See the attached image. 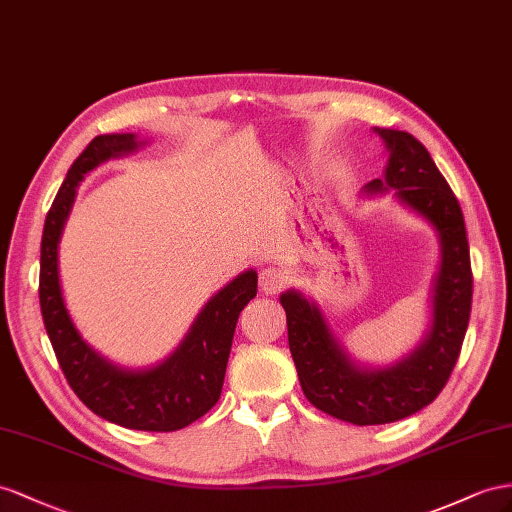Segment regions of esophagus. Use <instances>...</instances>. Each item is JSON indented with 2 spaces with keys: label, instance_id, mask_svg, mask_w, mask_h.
Returning a JSON list of instances; mask_svg holds the SVG:
<instances>
[{
  "label": "esophagus",
  "instance_id": "34e87169",
  "mask_svg": "<svg viewBox=\"0 0 512 512\" xmlns=\"http://www.w3.org/2000/svg\"><path fill=\"white\" fill-rule=\"evenodd\" d=\"M287 283V274L277 266H266L259 272V287L264 294H277Z\"/></svg>",
  "mask_w": 512,
  "mask_h": 512
}]
</instances>
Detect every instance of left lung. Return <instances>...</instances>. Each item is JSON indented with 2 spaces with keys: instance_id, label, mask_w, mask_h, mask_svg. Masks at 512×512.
Wrapping results in <instances>:
<instances>
[{
  "instance_id": "1",
  "label": "left lung",
  "mask_w": 512,
  "mask_h": 512,
  "mask_svg": "<svg viewBox=\"0 0 512 512\" xmlns=\"http://www.w3.org/2000/svg\"><path fill=\"white\" fill-rule=\"evenodd\" d=\"M374 131L387 149V166L383 179L365 183L363 194L393 192V199L424 218L439 240V270L430 290V326L424 339L389 365H365L350 357L316 300L298 290L279 296L307 400L355 426L398 422L439 396L461 355L474 287L465 220L448 181L411 134L383 127Z\"/></svg>"
}]
</instances>
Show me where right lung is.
Here are the masks:
<instances>
[{
	"mask_svg": "<svg viewBox=\"0 0 512 512\" xmlns=\"http://www.w3.org/2000/svg\"><path fill=\"white\" fill-rule=\"evenodd\" d=\"M138 134H101L69 168L45 218L41 242L43 322L71 389L90 411L131 430L173 432L218 402L240 311L257 296V272L244 270L207 300L181 344L149 368H125L103 357L77 329L60 285V240L82 179L99 164L136 153Z\"/></svg>",
	"mask_w": 512,
	"mask_h": 512,
	"instance_id": "obj_1",
	"label": "right lung"
}]
</instances>
